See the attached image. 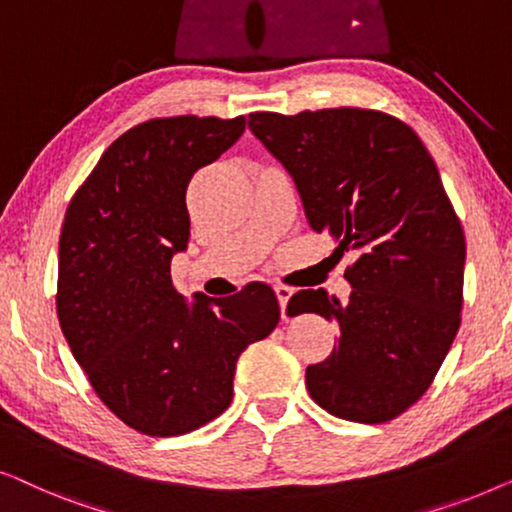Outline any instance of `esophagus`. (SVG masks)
I'll list each match as a JSON object with an SVG mask.
<instances>
[{
    "label": "esophagus",
    "mask_w": 512,
    "mask_h": 512,
    "mask_svg": "<svg viewBox=\"0 0 512 512\" xmlns=\"http://www.w3.org/2000/svg\"><path fill=\"white\" fill-rule=\"evenodd\" d=\"M273 290H276V297H278L280 311H283V320H287L285 308H287V301H290V297L294 294V290H292V287H287V285H276V287H273Z\"/></svg>",
    "instance_id": "34e87169"
}]
</instances>
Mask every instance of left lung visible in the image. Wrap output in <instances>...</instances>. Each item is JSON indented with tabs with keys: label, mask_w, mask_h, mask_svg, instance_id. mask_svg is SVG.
I'll list each match as a JSON object with an SVG mask.
<instances>
[{
	"label": "left lung",
	"mask_w": 512,
	"mask_h": 512,
	"mask_svg": "<svg viewBox=\"0 0 512 512\" xmlns=\"http://www.w3.org/2000/svg\"><path fill=\"white\" fill-rule=\"evenodd\" d=\"M248 125L290 171L313 232L357 255L345 304L325 290L287 304L338 325L331 355L306 369L308 392L341 420L390 422L427 392L462 322L466 241L436 164L383 111H257Z\"/></svg>",
	"instance_id": "1"
}]
</instances>
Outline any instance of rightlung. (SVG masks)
I'll return each mask as SVG.
<instances>
[{
    "instance_id": "obj_1",
    "label": "right lung",
    "mask_w": 512,
    "mask_h": 512,
    "mask_svg": "<svg viewBox=\"0 0 512 512\" xmlns=\"http://www.w3.org/2000/svg\"><path fill=\"white\" fill-rule=\"evenodd\" d=\"M246 118L174 115L118 136L69 201L57 255V318L104 406L146 436H181L225 413L250 343L280 320L266 283L187 304L171 257L187 248L185 190Z\"/></svg>"
}]
</instances>
